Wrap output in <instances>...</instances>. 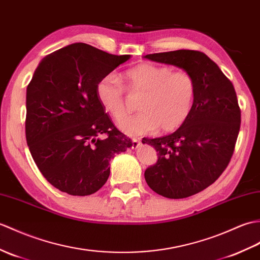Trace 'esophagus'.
Wrapping results in <instances>:
<instances>
[{"label": "esophagus", "mask_w": 260, "mask_h": 260, "mask_svg": "<svg viewBox=\"0 0 260 260\" xmlns=\"http://www.w3.org/2000/svg\"><path fill=\"white\" fill-rule=\"evenodd\" d=\"M138 146H140V140H137V138H132V148L137 149Z\"/></svg>", "instance_id": "34e87169"}]
</instances>
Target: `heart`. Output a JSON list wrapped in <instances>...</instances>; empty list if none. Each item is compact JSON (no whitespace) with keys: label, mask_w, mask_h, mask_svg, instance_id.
Listing matches in <instances>:
<instances>
[{"label":"heart","mask_w":260,"mask_h":260,"mask_svg":"<svg viewBox=\"0 0 260 260\" xmlns=\"http://www.w3.org/2000/svg\"><path fill=\"white\" fill-rule=\"evenodd\" d=\"M127 86L135 95H143L138 107L142 111L122 119L127 113L125 88L118 78L108 74L96 87L105 110L118 123L125 134L143 135L159 128L172 132L180 127L194 107L196 82L189 72H174L170 66L142 63L125 73Z\"/></svg>","instance_id":"1"}]
</instances>
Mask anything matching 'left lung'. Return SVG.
Masks as SVG:
<instances>
[{"label":"left lung","mask_w":260,"mask_h":260,"mask_svg":"<svg viewBox=\"0 0 260 260\" xmlns=\"http://www.w3.org/2000/svg\"><path fill=\"white\" fill-rule=\"evenodd\" d=\"M150 61L189 72L196 98L189 117L173 134L143 138L158 155L145 171L147 185L167 198H186L207 188L225 171L240 128V110L234 85L206 54L178 50L145 55Z\"/></svg>","instance_id":"left-lung-1"}]
</instances>
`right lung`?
<instances>
[{
    "instance_id": "1",
    "label": "right lung",
    "mask_w": 260,
    "mask_h": 260,
    "mask_svg": "<svg viewBox=\"0 0 260 260\" xmlns=\"http://www.w3.org/2000/svg\"><path fill=\"white\" fill-rule=\"evenodd\" d=\"M129 58L74 43L36 68L26 88V142L40 172L58 190L94 194L110 176L111 159L132 147L96 92L100 80Z\"/></svg>"
}]
</instances>
